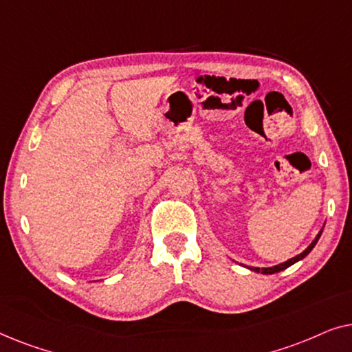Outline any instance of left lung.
Wrapping results in <instances>:
<instances>
[{
  "label": "left lung",
  "instance_id": "obj_1",
  "mask_svg": "<svg viewBox=\"0 0 352 352\" xmlns=\"http://www.w3.org/2000/svg\"><path fill=\"white\" fill-rule=\"evenodd\" d=\"M320 234H322V229H320V232L317 234V237L312 240V243L309 245V247H307L305 252L302 253H300V254H296L295 258H292V259H288V261H285V263H282V264H277V266H272V267H248L250 271H254V272H261V274H276V272H280V271H283V269H287V267H290L292 264H295V263H298V261H301L302 258H306L307 254L311 253V250L316 247V243H317V240L320 239Z\"/></svg>",
  "mask_w": 352,
  "mask_h": 352
}]
</instances>
